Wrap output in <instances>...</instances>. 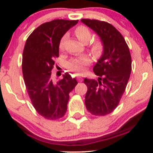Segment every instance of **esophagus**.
<instances>
[{"instance_id":"esophagus-1","label":"esophagus","mask_w":153,"mask_h":153,"mask_svg":"<svg viewBox=\"0 0 153 153\" xmlns=\"http://www.w3.org/2000/svg\"><path fill=\"white\" fill-rule=\"evenodd\" d=\"M78 81H79V82H81L82 80V78H81V77H78Z\"/></svg>"}]
</instances>
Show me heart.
Masks as SVG:
<instances>
[{
	"label": "heart",
	"instance_id": "obj_1",
	"mask_svg": "<svg viewBox=\"0 0 153 153\" xmlns=\"http://www.w3.org/2000/svg\"><path fill=\"white\" fill-rule=\"evenodd\" d=\"M75 35L80 42L84 44L88 42L92 37L91 31L88 28L85 26H80L75 29ZM65 36H64L59 43V49L62 50L64 49V42ZM103 49V43L101 41H96L92 44L91 46V51L94 55L99 56L101 54ZM92 60L88 56H81V57L73 58L68 63V68L70 71L75 72L80 74L85 70V68L91 65Z\"/></svg>",
	"mask_w": 153,
	"mask_h": 153
}]
</instances>
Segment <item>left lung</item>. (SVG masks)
I'll return each mask as SVG.
<instances>
[{
	"mask_svg": "<svg viewBox=\"0 0 153 153\" xmlns=\"http://www.w3.org/2000/svg\"><path fill=\"white\" fill-rule=\"evenodd\" d=\"M81 22L101 38L103 52L94 67L97 80L84 79L88 91L85 97L87 110L94 116L111 113L119 105L131 71L129 47L121 33L108 22L82 19Z\"/></svg>",
	"mask_w": 153,
	"mask_h": 153,
	"instance_id": "1",
	"label": "left lung"
}]
</instances>
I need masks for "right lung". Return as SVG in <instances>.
Returning <instances> with one entry per match:
<instances>
[{
    "instance_id": "right-lung-1",
    "label": "right lung",
    "mask_w": 153,
    "mask_h": 153,
    "mask_svg": "<svg viewBox=\"0 0 153 153\" xmlns=\"http://www.w3.org/2000/svg\"><path fill=\"white\" fill-rule=\"evenodd\" d=\"M78 22L56 19L44 23L26 39L22 59L24 82L33 106L47 119L55 120L65 114L69 94L78 84L68 73L57 82L51 75L61 39Z\"/></svg>"
}]
</instances>
